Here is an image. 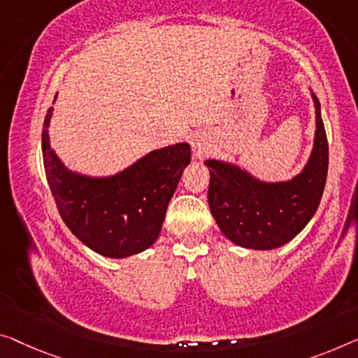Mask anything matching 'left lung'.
I'll list each match as a JSON object with an SVG mask.
<instances>
[{
  "label": "left lung",
  "mask_w": 358,
  "mask_h": 358,
  "mask_svg": "<svg viewBox=\"0 0 358 358\" xmlns=\"http://www.w3.org/2000/svg\"><path fill=\"white\" fill-rule=\"evenodd\" d=\"M315 106V136L308 161L289 180H260L241 165L207 159L209 207L218 228L236 246L271 250L301 233L317 212L327 183L328 140L320 101Z\"/></svg>",
  "instance_id": "1"
}]
</instances>
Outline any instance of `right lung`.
Wrapping results in <instances>:
<instances>
[{"label":"right lung","instance_id":"right-lung-1","mask_svg":"<svg viewBox=\"0 0 358 358\" xmlns=\"http://www.w3.org/2000/svg\"><path fill=\"white\" fill-rule=\"evenodd\" d=\"M52 110L48 109L43 124V164L69 230L85 246L109 259H127L151 248L181 173L191 162L188 143L154 149L120 172L93 177L69 169L52 149Z\"/></svg>","mask_w":358,"mask_h":358}]
</instances>
